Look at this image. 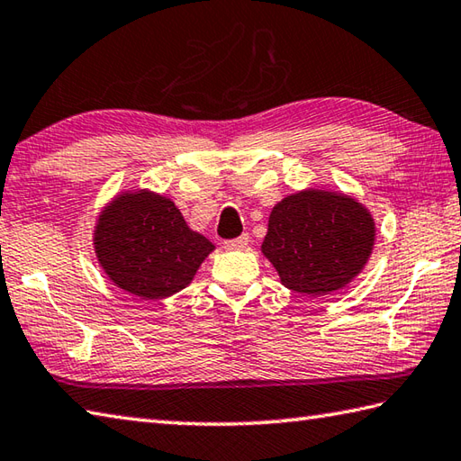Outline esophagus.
Instances as JSON below:
<instances>
[{
    "label": "esophagus",
    "mask_w": 461,
    "mask_h": 461,
    "mask_svg": "<svg viewBox=\"0 0 461 461\" xmlns=\"http://www.w3.org/2000/svg\"><path fill=\"white\" fill-rule=\"evenodd\" d=\"M248 244H249V236H248V233H244V236H240V238L225 240L223 248L225 249H244Z\"/></svg>",
    "instance_id": "esophagus-1"
}]
</instances>
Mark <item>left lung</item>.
Here are the masks:
<instances>
[{"instance_id": "left-lung-1", "label": "left lung", "mask_w": 461, "mask_h": 461, "mask_svg": "<svg viewBox=\"0 0 461 461\" xmlns=\"http://www.w3.org/2000/svg\"><path fill=\"white\" fill-rule=\"evenodd\" d=\"M375 244V221L353 197L308 189L272 209L262 244L286 288L329 294L363 270Z\"/></svg>"}]
</instances>
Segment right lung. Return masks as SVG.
<instances>
[{
  "instance_id": "add662e5",
  "label": "right lung",
  "mask_w": 461,
  "mask_h": 461,
  "mask_svg": "<svg viewBox=\"0 0 461 461\" xmlns=\"http://www.w3.org/2000/svg\"><path fill=\"white\" fill-rule=\"evenodd\" d=\"M95 249L116 286L143 300H161L194 280L213 244L187 228L171 199L137 191L100 213Z\"/></svg>"
}]
</instances>
